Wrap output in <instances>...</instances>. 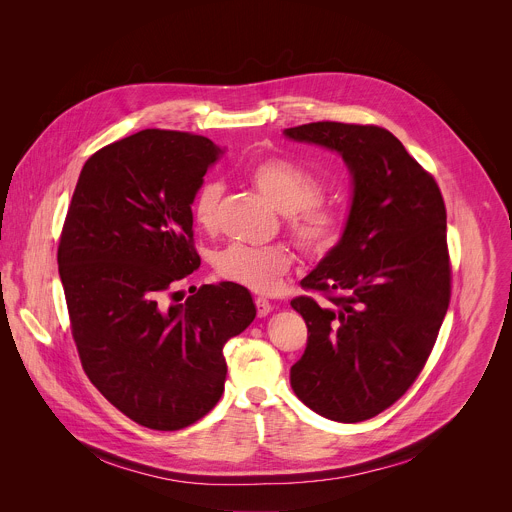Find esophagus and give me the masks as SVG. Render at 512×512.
Wrapping results in <instances>:
<instances>
[{
  "mask_svg": "<svg viewBox=\"0 0 512 512\" xmlns=\"http://www.w3.org/2000/svg\"><path fill=\"white\" fill-rule=\"evenodd\" d=\"M255 306H257V316H259V318H265V316L273 310L271 302L265 300V298H257V300H255Z\"/></svg>",
  "mask_w": 512,
  "mask_h": 512,
  "instance_id": "34e87169",
  "label": "esophagus"
}]
</instances>
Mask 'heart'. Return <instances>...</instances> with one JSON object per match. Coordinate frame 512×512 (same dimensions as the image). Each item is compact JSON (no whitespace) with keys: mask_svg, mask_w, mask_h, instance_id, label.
I'll return each mask as SVG.
<instances>
[{"mask_svg":"<svg viewBox=\"0 0 512 512\" xmlns=\"http://www.w3.org/2000/svg\"><path fill=\"white\" fill-rule=\"evenodd\" d=\"M253 184L271 200V204L287 214L289 229L300 245L312 253H328L340 239V216L334 208L322 204L320 184L298 164L269 158L251 168ZM225 186L216 180L204 182L192 202V218L202 231L216 227V214L221 206ZM291 265V253L281 245H243L235 243L223 249L214 259V269L227 281L243 285L259 294L273 291L281 275Z\"/></svg>","mask_w":512,"mask_h":512,"instance_id":"heart-1","label":"heart"}]
</instances>
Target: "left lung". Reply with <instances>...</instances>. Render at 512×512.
I'll return each instance as SVG.
<instances>
[{
    "label": "left lung",
    "mask_w": 512,
    "mask_h": 512,
    "mask_svg": "<svg viewBox=\"0 0 512 512\" xmlns=\"http://www.w3.org/2000/svg\"><path fill=\"white\" fill-rule=\"evenodd\" d=\"M283 135L336 152L352 184L340 241L302 279L331 304L291 300L308 346L289 383L326 419H371L413 385L448 312L444 198L383 127L316 121Z\"/></svg>",
    "instance_id": "left-lung-1"
}]
</instances>
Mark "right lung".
Returning a JSON list of instances; mask_svg holds the SVG:
<instances>
[{
    "mask_svg": "<svg viewBox=\"0 0 512 512\" xmlns=\"http://www.w3.org/2000/svg\"><path fill=\"white\" fill-rule=\"evenodd\" d=\"M221 156L202 135L133 133L87 160L64 221L58 273L83 369L150 429L188 427L218 403L223 348L257 314L249 289L231 281L170 302L200 267L192 202Z\"/></svg>",
    "mask_w": 512,
    "mask_h": 512,
    "instance_id": "right-lung-1",
    "label": "right lung"
}]
</instances>
